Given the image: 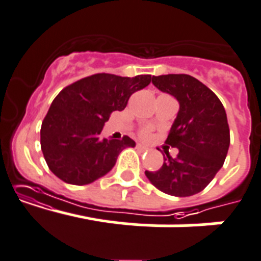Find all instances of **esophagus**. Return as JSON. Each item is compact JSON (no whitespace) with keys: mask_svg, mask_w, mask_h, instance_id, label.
Here are the masks:
<instances>
[{"mask_svg":"<svg viewBox=\"0 0 261 261\" xmlns=\"http://www.w3.org/2000/svg\"><path fill=\"white\" fill-rule=\"evenodd\" d=\"M137 150H140V151H147L148 147H146V146L140 145V143H138V145H137Z\"/></svg>","mask_w":261,"mask_h":261,"instance_id":"1","label":"esophagus"}]
</instances>
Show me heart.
Here are the masks:
<instances>
[{
  "label": "heart",
  "mask_w": 261,
  "mask_h": 261,
  "mask_svg": "<svg viewBox=\"0 0 261 261\" xmlns=\"http://www.w3.org/2000/svg\"><path fill=\"white\" fill-rule=\"evenodd\" d=\"M141 137H142V138L150 137V129H143L142 132H141Z\"/></svg>",
  "instance_id": "obj_1"
}]
</instances>
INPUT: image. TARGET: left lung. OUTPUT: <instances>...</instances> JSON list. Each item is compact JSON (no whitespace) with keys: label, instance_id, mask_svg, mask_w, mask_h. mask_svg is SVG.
Instances as JSON below:
<instances>
[{"label":"left lung","instance_id":"obj_1","mask_svg":"<svg viewBox=\"0 0 261 261\" xmlns=\"http://www.w3.org/2000/svg\"><path fill=\"white\" fill-rule=\"evenodd\" d=\"M152 83L179 102L165 141L179 152L173 159L165 151L160 169L145 174L161 192L192 196L206 187L224 164L230 142L224 106L212 89L187 74L152 76Z\"/></svg>","mask_w":261,"mask_h":261}]
</instances>
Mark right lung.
Returning a JSON list of instances; mask_svg holds the SVG:
<instances>
[{"instance_id":"obj_1","label":"right lung","mask_w":261,"mask_h":261,"mask_svg":"<svg viewBox=\"0 0 261 261\" xmlns=\"http://www.w3.org/2000/svg\"><path fill=\"white\" fill-rule=\"evenodd\" d=\"M151 75L133 78L93 74L65 87L52 101L41 126V148L49 170L70 185L84 186L108 174L119 153L136 142L101 138L113 111L125 109L129 97L148 86Z\"/></svg>"}]
</instances>
